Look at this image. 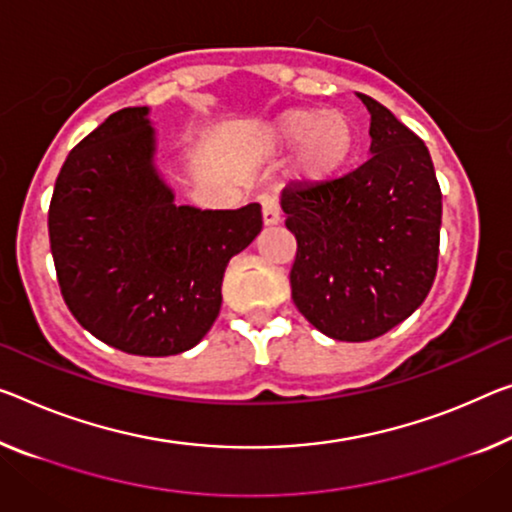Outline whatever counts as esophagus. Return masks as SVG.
<instances>
[{
  "label": "esophagus",
  "mask_w": 512,
  "mask_h": 512,
  "mask_svg": "<svg viewBox=\"0 0 512 512\" xmlns=\"http://www.w3.org/2000/svg\"><path fill=\"white\" fill-rule=\"evenodd\" d=\"M261 208H263V224H265V226H274V224H279L281 212H279L277 196L265 194L263 199H261Z\"/></svg>",
  "instance_id": "34e87169"
}]
</instances>
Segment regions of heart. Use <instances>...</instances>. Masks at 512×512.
Segmentation results:
<instances>
[{
	"label": "heart",
	"mask_w": 512,
	"mask_h": 512,
	"mask_svg": "<svg viewBox=\"0 0 512 512\" xmlns=\"http://www.w3.org/2000/svg\"><path fill=\"white\" fill-rule=\"evenodd\" d=\"M265 141L272 151L295 153L297 174L309 180L336 176L355 153V123L338 109H288L270 128Z\"/></svg>",
	"instance_id": "obj_1"
}]
</instances>
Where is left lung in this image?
Listing matches in <instances>:
<instances>
[{
    "label": "left lung",
    "mask_w": 512,
    "mask_h": 512,
    "mask_svg": "<svg viewBox=\"0 0 512 512\" xmlns=\"http://www.w3.org/2000/svg\"><path fill=\"white\" fill-rule=\"evenodd\" d=\"M371 112V157L322 183L281 192L297 254L290 270L302 316L336 341H371L426 300L437 274L442 190L423 141L387 107Z\"/></svg>",
    "instance_id": "8db88e82"
}]
</instances>
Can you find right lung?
Masks as SVG:
<instances>
[{"instance_id":"right-lung-1","label":"right lung","mask_w":512,"mask_h":512,"mask_svg":"<svg viewBox=\"0 0 512 512\" xmlns=\"http://www.w3.org/2000/svg\"><path fill=\"white\" fill-rule=\"evenodd\" d=\"M148 107H125L68 153L47 212L64 302L128 355L194 348L222 306L226 265L263 229L261 206H176L155 169Z\"/></svg>"}]
</instances>
